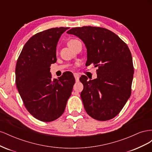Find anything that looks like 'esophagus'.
<instances>
[{
    "label": "esophagus",
    "mask_w": 152,
    "mask_h": 152,
    "mask_svg": "<svg viewBox=\"0 0 152 152\" xmlns=\"http://www.w3.org/2000/svg\"><path fill=\"white\" fill-rule=\"evenodd\" d=\"M73 75H74V77H75V80H76V82H78L79 80V77H80V75L78 74V73H73Z\"/></svg>",
    "instance_id": "34e87169"
}]
</instances>
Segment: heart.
Listing matches in <instances>:
<instances>
[{
	"instance_id": "obj_1",
	"label": "heart",
	"mask_w": 152,
	"mask_h": 152,
	"mask_svg": "<svg viewBox=\"0 0 152 152\" xmlns=\"http://www.w3.org/2000/svg\"><path fill=\"white\" fill-rule=\"evenodd\" d=\"M77 41H78L77 40H75V39H72V40H70V41H69L68 42V45H70V44H73V43H74V42H77Z\"/></svg>"
}]
</instances>
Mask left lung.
I'll return each mask as SVG.
<instances>
[{"instance_id":"1","label":"left lung","mask_w":152,"mask_h":152,"mask_svg":"<svg viewBox=\"0 0 152 152\" xmlns=\"http://www.w3.org/2000/svg\"><path fill=\"white\" fill-rule=\"evenodd\" d=\"M66 33L83 41L87 49L86 65L93 63L98 66L96 79L80 78L84 85L80 97L86 112L98 121L114 118L131 94L134 67L129 49L118 36L104 28L77 27Z\"/></svg>"}]
</instances>
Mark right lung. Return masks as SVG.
Returning <instances> with one entry per match:
<instances>
[{
    "mask_svg": "<svg viewBox=\"0 0 152 152\" xmlns=\"http://www.w3.org/2000/svg\"><path fill=\"white\" fill-rule=\"evenodd\" d=\"M68 28H50L32 36L16 63L18 91L28 112L40 121L51 122L61 115L75 84L70 72L53 80L50 72V65L57 60L58 40Z\"/></svg>",
    "mask_w": 152,
    "mask_h": 152,
    "instance_id": "right-lung-1",
    "label": "right lung"
}]
</instances>
